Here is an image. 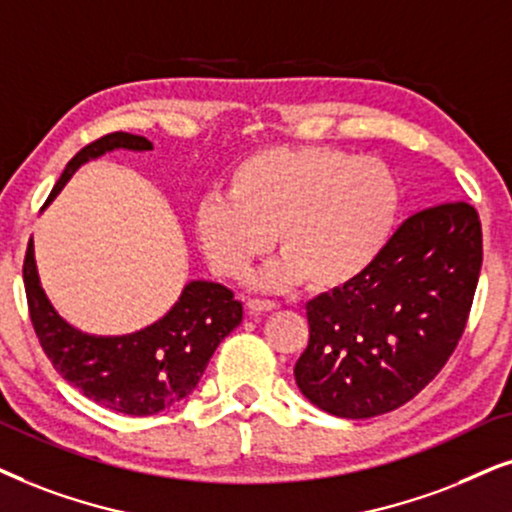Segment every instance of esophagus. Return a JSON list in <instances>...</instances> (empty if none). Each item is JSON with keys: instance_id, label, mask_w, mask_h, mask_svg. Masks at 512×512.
<instances>
[{"instance_id": "34e87169", "label": "esophagus", "mask_w": 512, "mask_h": 512, "mask_svg": "<svg viewBox=\"0 0 512 512\" xmlns=\"http://www.w3.org/2000/svg\"><path fill=\"white\" fill-rule=\"evenodd\" d=\"M248 309H250L252 314L271 312V309H276V302H274V300H257V297H250V300H248Z\"/></svg>"}]
</instances>
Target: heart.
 Instances as JSON below:
<instances>
[{
	"mask_svg": "<svg viewBox=\"0 0 512 512\" xmlns=\"http://www.w3.org/2000/svg\"><path fill=\"white\" fill-rule=\"evenodd\" d=\"M399 189L390 167L331 146H274L243 158L226 196L200 200L193 231L215 274L241 281L271 250L262 286L331 290L357 278L390 236Z\"/></svg>",
	"mask_w": 512,
	"mask_h": 512,
	"instance_id": "obj_1",
	"label": "heart"
}]
</instances>
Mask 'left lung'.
Returning <instances> with one entry per match:
<instances>
[{
    "mask_svg": "<svg viewBox=\"0 0 512 512\" xmlns=\"http://www.w3.org/2000/svg\"><path fill=\"white\" fill-rule=\"evenodd\" d=\"M482 269V224L461 198L404 219L357 278L307 304L295 383L321 411L373 418L442 371L468 323Z\"/></svg>",
    "mask_w": 512,
    "mask_h": 512,
    "instance_id": "obj_1",
    "label": "left lung"
}]
</instances>
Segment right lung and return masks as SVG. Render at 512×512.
<instances>
[{
	"mask_svg": "<svg viewBox=\"0 0 512 512\" xmlns=\"http://www.w3.org/2000/svg\"><path fill=\"white\" fill-rule=\"evenodd\" d=\"M113 148L153 151L144 137L111 132L75 153L49 200L89 158ZM28 312L54 368L77 392L125 416H155L193 392L215 349L243 321V304L219 283L193 281L163 319L122 338L84 335L56 314L37 276L32 238L23 260Z\"/></svg>",
	"mask_w": 512,
	"mask_h": 512,
	"instance_id": "add662e5",
	"label": "right lung"
}]
</instances>
